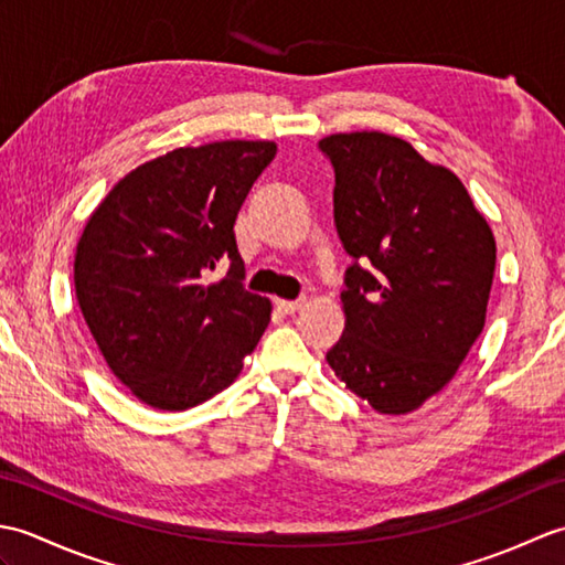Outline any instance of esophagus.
Wrapping results in <instances>:
<instances>
[{"label":"esophagus","instance_id":"1","mask_svg":"<svg viewBox=\"0 0 565 565\" xmlns=\"http://www.w3.org/2000/svg\"><path fill=\"white\" fill-rule=\"evenodd\" d=\"M301 306H303V298H296V301H284V298H279V301H276V308H279L281 313H286V316L296 313V310Z\"/></svg>","mask_w":565,"mask_h":565}]
</instances>
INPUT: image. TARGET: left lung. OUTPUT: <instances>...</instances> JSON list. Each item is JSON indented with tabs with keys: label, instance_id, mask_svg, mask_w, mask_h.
I'll return each mask as SVG.
<instances>
[{
	"label": "left lung",
	"instance_id": "1",
	"mask_svg": "<svg viewBox=\"0 0 565 565\" xmlns=\"http://www.w3.org/2000/svg\"><path fill=\"white\" fill-rule=\"evenodd\" d=\"M318 150L352 257L347 326L328 364L374 411L405 415L447 386L481 334L495 237L459 177L411 142L364 130L322 138Z\"/></svg>",
	"mask_w": 565,
	"mask_h": 565
}]
</instances>
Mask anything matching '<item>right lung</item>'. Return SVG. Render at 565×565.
Returning <instances> with one entry per match:
<instances>
[{"instance_id": "1", "label": "right lung", "mask_w": 565, "mask_h": 565, "mask_svg": "<svg viewBox=\"0 0 565 565\" xmlns=\"http://www.w3.org/2000/svg\"><path fill=\"white\" fill-rule=\"evenodd\" d=\"M276 154L269 140L179 148L126 174L75 255L82 316L138 401L186 411L231 386L269 326L245 289L237 211ZM227 266L221 282L210 271Z\"/></svg>"}]
</instances>
